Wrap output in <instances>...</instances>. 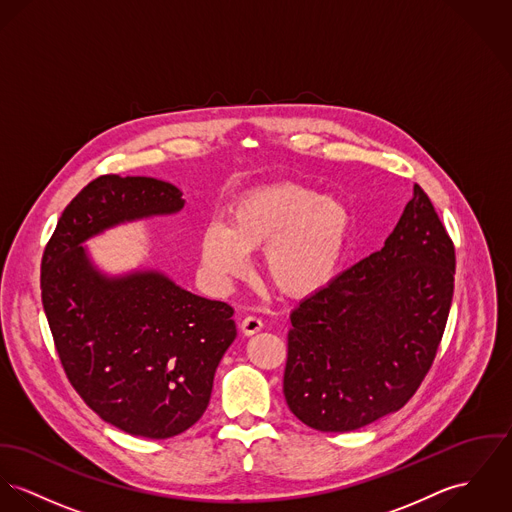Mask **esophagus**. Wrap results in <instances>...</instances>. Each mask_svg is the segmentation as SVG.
<instances>
[{
    "label": "esophagus",
    "instance_id": "34e87169",
    "mask_svg": "<svg viewBox=\"0 0 512 512\" xmlns=\"http://www.w3.org/2000/svg\"><path fill=\"white\" fill-rule=\"evenodd\" d=\"M264 328V323H262V319L260 317H254V315H250V317H246L242 323H240V330L246 334V336H252V334H256V332H260Z\"/></svg>",
    "mask_w": 512,
    "mask_h": 512
}]
</instances>
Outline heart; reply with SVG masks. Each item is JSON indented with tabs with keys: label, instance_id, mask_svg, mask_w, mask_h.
<instances>
[{
	"label": "heart",
	"instance_id": "heart-1",
	"mask_svg": "<svg viewBox=\"0 0 512 512\" xmlns=\"http://www.w3.org/2000/svg\"><path fill=\"white\" fill-rule=\"evenodd\" d=\"M352 233L348 207L315 189L279 182L246 191L225 223H209L199 236V262L215 287L246 274L250 254L264 246V272L279 293L303 297L338 272Z\"/></svg>",
	"mask_w": 512,
	"mask_h": 512
}]
</instances>
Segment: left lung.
Here are the masks:
<instances>
[{"label": "left lung", "mask_w": 512, "mask_h": 512, "mask_svg": "<svg viewBox=\"0 0 512 512\" xmlns=\"http://www.w3.org/2000/svg\"><path fill=\"white\" fill-rule=\"evenodd\" d=\"M456 248L415 184L385 246L291 313L283 395L321 432L399 411L432 368L452 307Z\"/></svg>", "instance_id": "obj_1"}]
</instances>
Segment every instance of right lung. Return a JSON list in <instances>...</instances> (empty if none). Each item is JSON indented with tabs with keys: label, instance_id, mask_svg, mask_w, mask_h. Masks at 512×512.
I'll use <instances>...</instances> for the list:
<instances>
[{
	"label": "right lung",
	"instance_id": "obj_1",
	"mask_svg": "<svg viewBox=\"0 0 512 512\" xmlns=\"http://www.w3.org/2000/svg\"><path fill=\"white\" fill-rule=\"evenodd\" d=\"M184 203L156 178L99 176L66 205L43 252L41 297L64 373L92 411L133 436L172 438L203 417L236 336L234 309L154 272L103 278L82 242Z\"/></svg>",
	"mask_w": 512,
	"mask_h": 512
}]
</instances>
